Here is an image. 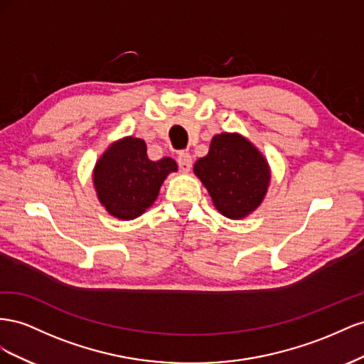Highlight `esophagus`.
Masks as SVG:
<instances>
[{"instance_id": "obj_1", "label": "esophagus", "mask_w": 364, "mask_h": 364, "mask_svg": "<svg viewBox=\"0 0 364 364\" xmlns=\"http://www.w3.org/2000/svg\"><path fill=\"white\" fill-rule=\"evenodd\" d=\"M176 163H178V168L181 172L188 173L192 169V157L189 152H180L178 157H176Z\"/></svg>"}]
</instances>
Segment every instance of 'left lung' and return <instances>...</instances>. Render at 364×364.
Returning a JSON list of instances; mask_svg holds the SVG:
<instances>
[{
  "label": "left lung",
  "instance_id": "1",
  "mask_svg": "<svg viewBox=\"0 0 364 364\" xmlns=\"http://www.w3.org/2000/svg\"><path fill=\"white\" fill-rule=\"evenodd\" d=\"M193 172L209 191L216 209L232 220L253 212L269 183L265 159L237 134L215 136L209 154L195 163Z\"/></svg>",
  "mask_w": 364,
  "mask_h": 364
}]
</instances>
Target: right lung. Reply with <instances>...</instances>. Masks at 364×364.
<instances>
[{"label":"right lung","instance_id":"add662e5","mask_svg":"<svg viewBox=\"0 0 364 364\" xmlns=\"http://www.w3.org/2000/svg\"><path fill=\"white\" fill-rule=\"evenodd\" d=\"M175 171V160L164 157L151 161L146 143L127 137L112 144L96 164L97 196L111 215L134 220L152 205L161 183Z\"/></svg>","mask_w":364,"mask_h":364}]
</instances>
